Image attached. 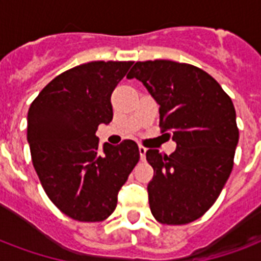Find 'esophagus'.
<instances>
[{
    "label": "esophagus",
    "instance_id": "1",
    "mask_svg": "<svg viewBox=\"0 0 261 261\" xmlns=\"http://www.w3.org/2000/svg\"><path fill=\"white\" fill-rule=\"evenodd\" d=\"M147 149L145 146H139V154H141V160L146 159Z\"/></svg>",
    "mask_w": 261,
    "mask_h": 261
}]
</instances>
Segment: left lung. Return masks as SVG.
<instances>
[{
    "label": "left lung",
    "instance_id": "1",
    "mask_svg": "<svg viewBox=\"0 0 261 261\" xmlns=\"http://www.w3.org/2000/svg\"><path fill=\"white\" fill-rule=\"evenodd\" d=\"M160 104L161 133L177 147L171 155L146 151L154 176L147 184L151 214L164 225L200 218L233 169L239 127L231 98L202 69L165 59L137 62L127 74Z\"/></svg>",
    "mask_w": 261,
    "mask_h": 261
}]
</instances>
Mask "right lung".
<instances>
[{
    "mask_svg": "<svg viewBox=\"0 0 261 261\" xmlns=\"http://www.w3.org/2000/svg\"><path fill=\"white\" fill-rule=\"evenodd\" d=\"M134 62L94 61L63 71L28 111L27 139L43 190L67 217L101 222L139 161L138 145L98 146V124L112 120L111 94Z\"/></svg>",
    "mask_w": 261,
    "mask_h": 261,
    "instance_id": "right-lung-1",
    "label": "right lung"
}]
</instances>
